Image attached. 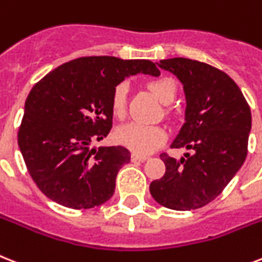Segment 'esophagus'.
<instances>
[{
    "label": "esophagus",
    "mask_w": 262,
    "mask_h": 262,
    "mask_svg": "<svg viewBox=\"0 0 262 262\" xmlns=\"http://www.w3.org/2000/svg\"><path fill=\"white\" fill-rule=\"evenodd\" d=\"M148 156L144 155H137V153H132V161H145Z\"/></svg>",
    "instance_id": "34e87169"
}]
</instances>
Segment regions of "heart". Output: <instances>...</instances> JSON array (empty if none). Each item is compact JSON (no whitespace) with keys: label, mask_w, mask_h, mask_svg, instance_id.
<instances>
[{"label":"heart","mask_w":262,"mask_h":262,"mask_svg":"<svg viewBox=\"0 0 262 262\" xmlns=\"http://www.w3.org/2000/svg\"><path fill=\"white\" fill-rule=\"evenodd\" d=\"M146 87L149 89L155 97L163 103H168L173 99L176 94V86L173 80L167 76L153 78L146 82ZM126 83H118L113 89L110 98V109L113 116L122 118L126 110ZM116 140L118 144L130 149L137 155H148L159 148L167 140V132L164 127L144 125L138 122L124 125L117 129Z\"/></svg>","instance_id":"b5f03b06"}]
</instances>
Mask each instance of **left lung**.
<instances>
[{"mask_svg":"<svg viewBox=\"0 0 262 262\" xmlns=\"http://www.w3.org/2000/svg\"><path fill=\"white\" fill-rule=\"evenodd\" d=\"M159 66L178 76L187 99L186 122L171 148L192 155L176 160L161 153L165 173L150 183V195L171 210H195L214 201L244 164L250 107L237 83L207 63L173 57Z\"/></svg>","mask_w":262,"mask_h":262,"instance_id":"1","label":"left lung"}]
</instances>
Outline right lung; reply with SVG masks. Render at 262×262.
Segmentation results:
<instances>
[{
    "label": "right lung",
    "mask_w": 262,
    "mask_h": 262,
    "mask_svg": "<svg viewBox=\"0 0 262 262\" xmlns=\"http://www.w3.org/2000/svg\"><path fill=\"white\" fill-rule=\"evenodd\" d=\"M138 72L160 75L150 60L84 56L59 66L32 87L17 141L29 175L51 201L82 210L113 196L130 152L90 145L112 129L113 89Z\"/></svg>",
    "instance_id": "add662e5"
}]
</instances>
